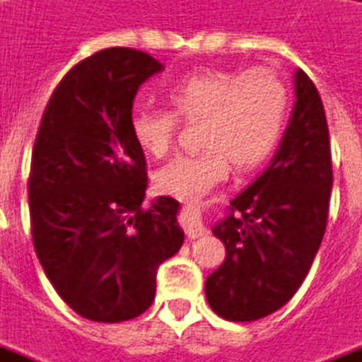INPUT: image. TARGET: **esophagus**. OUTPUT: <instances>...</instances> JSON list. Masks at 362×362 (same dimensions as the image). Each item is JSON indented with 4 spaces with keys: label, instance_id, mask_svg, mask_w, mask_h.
<instances>
[{
    "label": "esophagus",
    "instance_id": "34e87169",
    "mask_svg": "<svg viewBox=\"0 0 362 362\" xmlns=\"http://www.w3.org/2000/svg\"><path fill=\"white\" fill-rule=\"evenodd\" d=\"M183 228H185V234L195 240V238H201V236H206L209 230H206L205 223H203V214L195 206L187 205L183 209Z\"/></svg>",
    "mask_w": 362,
    "mask_h": 362
}]
</instances>
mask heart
Here are the masks:
<instances>
[{
  "instance_id": "1",
  "label": "heart",
  "mask_w": 362,
  "mask_h": 362,
  "mask_svg": "<svg viewBox=\"0 0 362 362\" xmlns=\"http://www.w3.org/2000/svg\"><path fill=\"white\" fill-rule=\"evenodd\" d=\"M171 112L139 108L132 114V134L148 156L163 157L173 146L177 118L197 119L203 149L177 156L153 177L161 195L199 201L228 175V161L238 171L258 167L270 156L288 114V90L268 69L197 71L167 88Z\"/></svg>"
}]
</instances>
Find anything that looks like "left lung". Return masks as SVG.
Listing matches in <instances>:
<instances>
[{
  "label": "left lung",
  "instance_id": "left-lung-1",
  "mask_svg": "<svg viewBox=\"0 0 362 362\" xmlns=\"http://www.w3.org/2000/svg\"><path fill=\"white\" fill-rule=\"evenodd\" d=\"M293 90L291 118L270 165L213 226L226 258L206 278L205 293L211 310L228 321H256L286 305L325 234L333 187L325 110L301 69Z\"/></svg>",
  "mask_w": 362,
  "mask_h": 362
}]
</instances>
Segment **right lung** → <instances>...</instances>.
Instances as JSON below:
<instances>
[{"mask_svg": "<svg viewBox=\"0 0 362 362\" xmlns=\"http://www.w3.org/2000/svg\"><path fill=\"white\" fill-rule=\"evenodd\" d=\"M163 71L148 52L112 47L64 74L45 108L29 175L37 258L81 317L118 323L156 298L161 262L183 246L179 203L148 189L144 149L132 134L139 86Z\"/></svg>", "mask_w": 362, "mask_h": 362, "instance_id": "add662e5", "label": "right lung"}]
</instances>
